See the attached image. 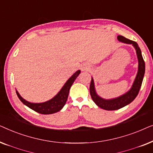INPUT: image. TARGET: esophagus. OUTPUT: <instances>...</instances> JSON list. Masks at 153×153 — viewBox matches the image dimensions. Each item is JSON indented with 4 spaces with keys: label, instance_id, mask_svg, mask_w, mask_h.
<instances>
[{
    "label": "esophagus",
    "instance_id": "obj_1",
    "mask_svg": "<svg viewBox=\"0 0 153 153\" xmlns=\"http://www.w3.org/2000/svg\"><path fill=\"white\" fill-rule=\"evenodd\" d=\"M89 69V67L86 65H83L81 67V70L82 71H85V70H88Z\"/></svg>",
    "mask_w": 153,
    "mask_h": 153
}]
</instances>
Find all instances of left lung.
<instances>
[{"label":"left lung","instance_id":"obj_1","mask_svg":"<svg viewBox=\"0 0 153 153\" xmlns=\"http://www.w3.org/2000/svg\"><path fill=\"white\" fill-rule=\"evenodd\" d=\"M118 39L121 42L130 44L132 45L133 47L135 48L137 56L139 61V66H138V72L137 76L134 81L133 85L129 91H127L124 95L120 96V97L114 98V99L105 100L100 97L95 91V84H94V80L92 78L91 85H90V93L93 99V102L99 106V107L103 108L104 110L107 111H114L118 110L120 108L124 107L127 104H130L137 97L139 94V92L141 88L142 81H143L144 74H145V62H144L143 56H142L141 49L136 42H134L130 39H127L126 37L118 35Z\"/></svg>","mask_w":153,"mask_h":153}]
</instances>
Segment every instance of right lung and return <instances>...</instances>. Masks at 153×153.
<instances>
[{
    "label": "right lung",
    "instance_id": "right-lung-1",
    "mask_svg": "<svg viewBox=\"0 0 153 153\" xmlns=\"http://www.w3.org/2000/svg\"><path fill=\"white\" fill-rule=\"evenodd\" d=\"M81 73L80 70L76 71L68 81L65 83V85L62 86L61 90L59 91L57 95L55 97L52 98L49 101L42 102V103H32L29 102L24 100L22 97H21L19 93L17 91H16V95L19 100L24 103L25 105L28 106L31 109H33L35 111H36L41 114H52L54 113L59 111L62 108V107L65 104L67 100H68L69 92L70 89L73 83L74 82L75 79L79 76V74Z\"/></svg>",
    "mask_w": 153,
    "mask_h": 153
}]
</instances>
